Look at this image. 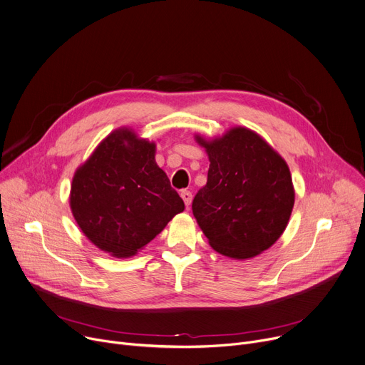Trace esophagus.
I'll return each mask as SVG.
<instances>
[{"mask_svg":"<svg viewBox=\"0 0 365 365\" xmlns=\"http://www.w3.org/2000/svg\"><path fill=\"white\" fill-rule=\"evenodd\" d=\"M180 196H182V200L185 201L186 208H189V205H190V202H192V192H190V190H182V192H180Z\"/></svg>","mask_w":365,"mask_h":365,"instance_id":"34e87169","label":"esophagus"}]
</instances>
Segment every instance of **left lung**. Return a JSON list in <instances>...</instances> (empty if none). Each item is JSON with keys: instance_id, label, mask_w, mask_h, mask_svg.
<instances>
[{"instance_id": "obj_1", "label": "left lung", "mask_w": 365, "mask_h": 365, "mask_svg": "<svg viewBox=\"0 0 365 365\" xmlns=\"http://www.w3.org/2000/svg\"><path fill=\"white\" fill-rule=\"evenodd\" d=\"M195 140L208 154L210 170L192 211L211 247L237 260L269 249L287 228L295 200L287 161L245 126Z\"/></svg>"}]
</instances>
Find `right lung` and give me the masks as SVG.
Returning <instances> with one entry per match:
<instances>
[{
  "instance_id": "right-lung-1",
  "label": "right lung",
  "mask_w": 365,
  "mask_h": 365,
  "mask_svg": "<svg viewBox=\"0 0 365 365\" xmlns=\"http://www.w3.org/2000/svg\"><path fill=\"white\" fill-rule=\"evenodd\" d=\"M71 212L101 250L130 257L185 210L179 193L155 163V143L119 128L76 170Z\"/></svg>"
}]
</instances>
